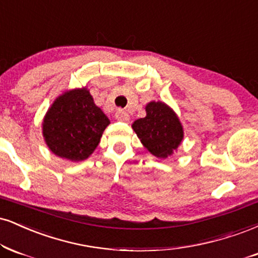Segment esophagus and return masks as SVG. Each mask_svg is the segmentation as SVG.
<instances>
[{
	"label": "esophagus",
	"instance_id": "34e87169",
	"mask_svg": "<svg viewBox=\"0 0 258 258\" xmlns=\"http://www.w3.org/2000/svg\"><path fill=\"white\" fill-rule=\"evenodd\" d=\"M115 119L119 120V121H122V122H127V121L130 120V115L126 113L125 110L119 109L115 113Z\"/></svg>",
	"mask_w": 258,
	"mask_h": 258
}]
</instances>
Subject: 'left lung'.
Wrapping results in <instances>:
<instances>
[{
  "mask_svg": "<svg viewBox=\"0 0 258 258\" xmlns=\"http://www.w3.org/2000/svg\"><path fill=\"white\" fill-rule=\"evenodd\" d=\"M147 116L136 120L132 128L142 144L159 159H166L178 149L184 138L181 122L172 108L163 102H150Z\"/></svg>",
  "mask_w": 258,
  "mask_h": 258,
  "instance_id": "8db88e82",
  "label": "left lung"
}]
</instances>
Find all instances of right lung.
Wrapping results in <instances>:
<instances>
[{
    "label": "right lung",
    "mask_w": 258,
    "mask_h": 258,
    "mask_svg": "<svg viewBox=\"0 0 258 258\" xmlns=\"http://www.w3.org/2000/svg\"><path fill=\"white\" fill-rule=\"evenodd\" d=\"M110 123L86 88L66 91L55 99L43 120V137L51 153L83 161L94 153Z\"/></svg>",
    "instance_id": "1"
}]
</instances>
